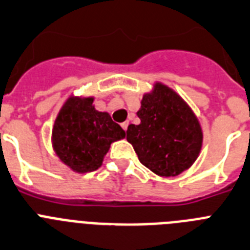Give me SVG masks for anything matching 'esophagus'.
I'll use <instances>...</instances> for the list:
<instances>
[{
	"mask_svg": "<svg viewBox=\"0 0 250 250\" xmlns=\"http://www.w3.org/2000/svg\"><path fill=\"white\" fill-rule=\"evenodd\" d=\"M122 125V128H123V129H125V131H127V128H128V122H123L122 125Z\"/></svg>",
	"mask_w": 250,
	"mask_h": 250,
	"instance_id": "obj_1",
	"label": "esophagus"
}]
</instances>
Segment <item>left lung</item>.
<instances>
[{
    "label": "left lung",
    "mask_w": 250,
    "mask_h": 250,
    "mask_svg": "<svg viewBox=\"0 0 250 250\" xmlns=\"http://www.w3.org/2000/svg\"><path fill=\"white\" fill-rule=\"evenodd\" d=\"M137 116L141 123L128 125L127 141L141 164L161 177H175L194 165L203 147V128L179 93L155 82L143 94Z\"/></svg>",
    "instance_id": "8db88e82"
}]
</instances>
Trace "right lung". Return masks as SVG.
<instances>
[{
	"label": "right lung",
	"instance_id": "add662e5",
	"mask_svg": "<svg viewBox=\"0 0 250 250\" xmlns=\"http://www.w3.org/2000/svg\"><path fill=\"white\" fill-rule=\"evenodd\" d=\"M93 102L94 97L70 95L60 108L51 132L54 152L77 173L99 168L110 145L125 137L109 113L95 109Z\"/></svg>",
	"mask_w": 250,
	"mask_h": 250
}]
</instances>
